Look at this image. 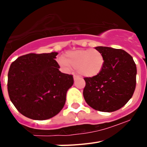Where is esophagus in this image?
<instances>
[{
    "instance_id": "1",
    "label": "esophagus",
    "mask_w": 147,
    "mask_h": 147,
    "mask_svg": "<svg viewBox=\"0 0 147 147\" xmlns=\"http://www.w3.org/2000/svg\"><path fill=\"white\" fill-rule=\"evenodd\" d=\"M79 78H80V76H77V75H74V80H78Z\"/></svg>"
}]
</instances>
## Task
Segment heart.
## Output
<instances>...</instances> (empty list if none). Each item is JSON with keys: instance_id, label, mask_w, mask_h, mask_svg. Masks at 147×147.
Returning <instances> with one entry per match:
<instances>
[{"instance_id": "1", "label": "heart", "mask_w": 147, "mask_h": 147, "mask_svg": "<svg viewBox=\"0 0 147 147\" xmlns=\"http://www.w3.org/2000/svg\"><path fill=\"white\" fill-rule=\"evenodd\" d=\"M58 62L65 71H71L74 67L80 74L85 77L98 75L105 65V58L102 53L93 49L68 51Z\"/></svg>"}]
</instances>
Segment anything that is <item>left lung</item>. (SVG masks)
<instances>
[{
    "label": "left lung",
    "instance_id": "1",
    "mask_svg": "<svg viewBox=\"0 0 147 147\" xmlns=\"http://www.w3.org/2000/svg\"><path fill=\"white\" fill-rule=\"evenodd\" d=\"M105 65L102 72L85 77L83 96L90 107L102 112H114L127 103L134 93L137 69L132 57L125 51L98 46Z\"/></svg>",
    "mask_w": 147,
    "mask_h": 147
}]
</instances>
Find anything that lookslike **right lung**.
<instances>
[{
  "label": "right lung",
  "instance_id": "right-lung-1",
  "mask_svg": "<svg viewBox=\"0 0 147 147\" xmlns=\"http://www.w3.org/2000/svg\"><path fill=\"white\" fill-rule=\"evenodd\" d=\"M57 52L28 54L18 57L8 73V93L17 110L34 120H46L61 111L74 84L55 60Z\"/></svg>",
  "mask_w": 147,
  "mask_h": 147
}]
</instances>
